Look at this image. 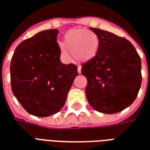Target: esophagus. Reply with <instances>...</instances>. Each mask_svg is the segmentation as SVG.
<instances>
[{
  "mask_svg": "<svg viewBox=\"0 0 150 150\" xmlns=\"http://www.w3.org/2000/svg\"><path fill=\"white\" fill-rule=\"evenodd\" d=\"M77 71H78L79 74H80V73H81V67H80V66H79V67H78V68H77Z\"/></svg>",
  "mask_w": 150,
  "mask_h": 150,
  "instance_id": "esophagus-1",
  "label": "esophagus"
}]
</instances>
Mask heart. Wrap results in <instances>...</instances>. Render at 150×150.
Listing matches in <instances>:
<instances>
[{
	"instance_id": "b5f03b06",
	"label": "heart",
	"mask_w": 150,
	"mask_h": 150,
	"mask_svg": "<svg viewBox=\"0 0 150 150\" xmlns=\"http://www.w3.org/2000/svg\"><path fill=\"white\" fill-rule=\"evenodd\" d=\"M99 46L100 39L97 34L83 29H76L66 33L63 37V46H61L60 50L66 59L69 58L67 48L75 60L83 62H88L96 55Z\"/></svg>"
}]
</instances>
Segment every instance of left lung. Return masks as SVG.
Masks as SVG:
<instances>
[{
  "mask_svg": "<svg viewBox=\"0 0 150 150\" xmlns=\"http://www.w3.org/2000/svg\"><path fill=\"white\" fill-rule=\"evenodd\" d=\"M100 39L93 59L82 65L88 79L86 96L95 110L106 114L130 106L142 85V61L132 43L125 38L90 27Z\"/></svg>",
  "mask_w": 150,
  "mask_h": 150,
  "instance_id": "obj_1",
  "label": "left lung"
}]
</instances>
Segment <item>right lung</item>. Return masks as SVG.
<instances>
[{"label":"right lung","mask_w":150,"mask_h":150,"mask_svg":"<svg viewBox=\"0 0 150 150\" xmlns=\"http://www.w3.org/2000/svg\"><path fill=\"white\" fill-rule=\"evenodd\" d=\"M58 34L54 29L38 33L21 42L12 57V91L34 116L45 117L61 110L78 75L77 66L60 61Z\"/></svg>","instance_id":"right-lung-1"}]
</instances>
